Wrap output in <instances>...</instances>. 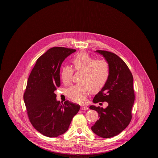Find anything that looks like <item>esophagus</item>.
Masks as SVG:
<instances>
[{
    "label": "esophagus",
    "mask_w": 158,
    "mask_h": 158,
    "mask_svg": "<svg viewBox=\"0 0 158 158\" xmlns=\"http://www.w3.org/2000/svg\"><path fill=\"white\" fill-rule=\"evenodd\" d=\"M88 109V107L85 105H83L81 107V110H86Z\"/></svg>",
    "instance_id": "1"
}]
</instances>
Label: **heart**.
<instances>
[{"mask_svg":"<svg viewBox=\"0 0 158 158\" xmlns=\"http://www.w3.org/2000/svg\"><path fill=\"white\" fill-rule=\"evenodd\" d=\"M73 69L69 66L61 68L60 77L62 82L69 85L72 80L73 70L82 72L81 83L70 87L67 90V96L76 103H85L90 92H97L102 89L107 82L110 74V65L104 59L95 60L88 53L82 52L73 58Z\"/></svg>","mask_w":158,"mask_h":158,"instance_id":"obj_1","label":"heart"}]
</instances>
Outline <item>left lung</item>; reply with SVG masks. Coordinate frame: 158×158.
<instances>
[{
    "instance_id": "8db88e82",
    "label": "left lung",
    "mask_w": 158,
    "mask_h": 158,
    "mask_svg": "<svg viewBox=\"0 0 158 158\" xmlns=\"http://www.w3.org/2000/svg\"><path fill=\"white\" fill-rule=\"evenodd\" d=\"M110 65V74L104 87L93 99L94 103L107 102L104 109L91 105L89 108L98 112L99 120L92 126V131L102 138L118 135L130 124L135 101L133 77L125 62L117 54L105 50H97Z\"/></svg>"
}]
</instances>
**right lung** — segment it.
<instances>
[{
    "mask_svg": "<svg viewBox=\"0 0 158 158\" xmlns=\"http://www.w3.org/2000/svg\"><path fill=\"white\" fill-rule=\"evenodd\" d=\"M76 50L53 47L41 56L29 76L23 94L28 117L42 135L56 137L64 133L80 105L56 100L54 90L60 86V69L64 60Z\"/></svg>",
    "mask_w": 158,
    "mask_h": 158,
    "instance_id": "obj_1",
    "label": "right lung"
}]
</instances>
